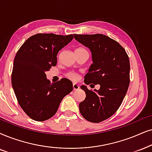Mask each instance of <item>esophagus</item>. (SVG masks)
I'll list each match as a JSON object with an SVG mask.
<instances>
[{"label":"esophagus","mask_w":152,"mask_h":152,"mask_svg":"<svg viewBox=\"0 0 152 152\" xmlns=\"http://www.w3.org/2000/svg\"><path fill=\"white\" fill-rule=\"evenodd\" d=\"M73 89L74 90H77L78 89H79V86L77 83H74L73 84Z\"/></svg>","instance_id":"obj_1"}]
</instances>
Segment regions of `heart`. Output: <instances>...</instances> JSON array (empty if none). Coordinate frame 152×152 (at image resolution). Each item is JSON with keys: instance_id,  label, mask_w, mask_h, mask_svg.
Returning <instances> with one entry per match:
<instances>
[{"instance_id": "b5f03b06", "label": "heart", "mask_w": 152, "mask_h": 152, "mask_svg": "<svg viewBox=\"0 0 152 152\" xmlns=\"http://www.w3.org/2000/svg\"><path fill=\"white\" fill-rule=\"evenodd\" d=\"M81 53V52H87L86 49L83 48H77L76 50V51H75V53ZM66 76L68 77L69 78H70L71 80H78V74H76V73H74V72H69L66 75Z\"/></svg>"}]
</instances>
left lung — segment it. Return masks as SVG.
I'll return each instance as SVG.
<instances>
[{
  "label": "left lung",
  "instance_id": "obj_1",
  "mask_svg": "<svg viewBox=\"0 0 152 152\" xmlns=\"http://www.w3.org/2000/svg\"><path fill=\"white\" fill-rule=\"evenodd\" d=\"M74 38L90 50L93 63L84 77L86 85L100 86L90 90L81 86L86 97L79 104V110L90 122L99 123L118 110L130 83V61L118 42L103 34H74Z\"/></svg>",
  "mask_w": 152,
  "mask_h": 152
}]
</instances>
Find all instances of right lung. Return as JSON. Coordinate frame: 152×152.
Returning <instances> with one entry per match:
<instances>
[{
  "label": "right lung",
  "instance_id": "right-lung-1",
  "mask_svg": "<svg viewBox=\"0 0 152 152\" xmlns=\"http://www.w3.org/2000/svg\"><path fill=\"white\" fill-rule=\"evenodd\" d=\"M73 38L72 34H35L15 55L11 76L13 90L20 107L34 121L53 117L62 99L73 90L71 80L64 78L51 83L45 74L57 64L58 52Z\"/></svg>",
  "mask_w": 152,
  "mask_h": 152
}]
</instances>
